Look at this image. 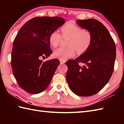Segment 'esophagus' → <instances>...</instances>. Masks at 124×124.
Masks as SVG:
<instances>
[{
  "mask_svg": "<svg viewBox=\"0 0 124 124\" xmlns=\"http://www.w3.org/2000/svg\"><path fill=\"white\" fill-rule=\"evenodd\" d=\"M60 63L61 64H64L65 63V60H61L60 59Z\"/></svg>",
  "mask_w": 124,
  "mask_h": 124,
  "instance_id": "esophagus-1",
  "label": "esophagus"
}]
</instances>
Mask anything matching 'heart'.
<instances>
[{
    "instance_id": "obj_1",
    "label": "heart",
    "mask_w": 124,
    "mask_h": 124,
    "mask_svg": "<svg viewBox=\"0 0 124 124\" xmlns=\"http://www.w3.org/2000/svg\"><path fill=\"white\" fill-rule=\"evenodd\" d=\"M62 37L57 30H54L49 36V42L51 45L56 48L64 38L68 39L66 48H60L54 52L55 57L64 60L75 56L76 52L78 54L85 53L90 48L93 42V35L90 31L83 29L78 25L68 22L61 28Z\"/></svg>"
}]
</instances>
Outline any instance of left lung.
Instances as JSON below:
<instances>
[{
    "label": "left lung",
    "instance_id": "8db88e82",
    "mask_svg": "<svg viewBox=\"0 0 124 124\" xmlns=\"http://www.w3.org/2000/svg\"><path fill=\"white\" fill-rule=\"evenodd\" d=\"M79 26L91 31L93 42L85 53L69 60L66 78L70 88L80 96H90L100 92L108 83L114 71L116 48L106 27L95 19L78 20ZM79 62L85 64L81 67Z\"/></svg>",
    "mask_w": 124,
    "mask_h": 124
}]
</instances>
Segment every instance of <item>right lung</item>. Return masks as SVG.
Instances as JSON below:
<instances>
[{
	"label": "right lung",
	"instance_id": "1",
	"mask_svg": "<svg viewBox=\"0 0 124 124\" xmlns=\"http://www.w3.org/2000/svg\"><path fill=\"white\" fill-rule=\"evenodd\" d=\"M64 23L60 17H36L26 22L15 37L11 54L13 73L19 86L28 93H40L51 83L60 61L43 62L40 59L52 53L49 35Z\"/></svg>",
	"mask_w": 124,
	"mask_h": 124
}]
</instances>
